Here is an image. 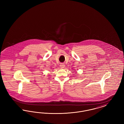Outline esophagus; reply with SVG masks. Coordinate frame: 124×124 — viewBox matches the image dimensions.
Here are the masks:
<instances>
[{
	"label": "esophagus",
	"instance_id": "1",
	"mask_svg": "<svg viewBox=\"0 0 124 124\" xmlns=\"http://www.w3.org/2000/svg\"><path fill=\"white\" fill-rule=\"evenodd\" d=\"M65 64H63V63H61V64H60V67L61 68H63L65 67Z\"/></svg>",
	"mask_w": 124,
	"mask_h": 124
}]
</instances>
